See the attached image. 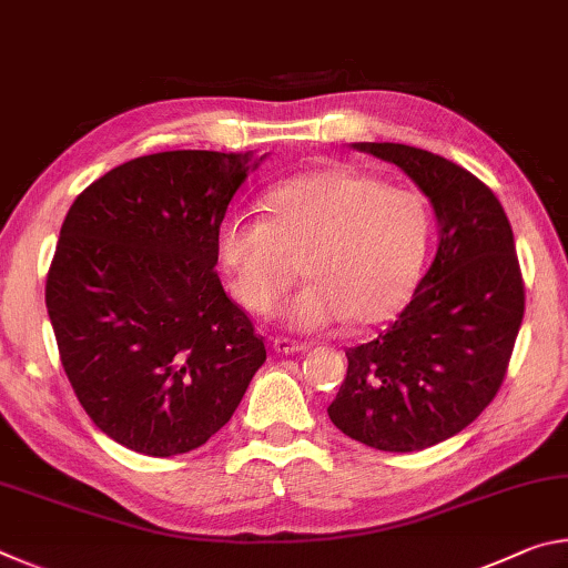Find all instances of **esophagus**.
I'll list each match as a JSON object with an SVG mask.
<instances>
[{
    "label": "esophagus",
    "instance_id": "34e87169",
    "mask_svg": "<svg viewBox=\"0 0 568 568\" xmlns=\"http://www.w3.org/2000/svg\"><path fill=\"white\" fill-rule=\"evenodd\" d=\"M273 348L277 353H303L305 351V343H297V341H291V338H275L273 341Z\"/></svg>",
    "mask_w": 568,
    "mask_h": 568
}]
</instances>
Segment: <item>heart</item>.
<instances>
[{
    "instance_id": "obj_1",
    "label": "heart",
    "mask_w": 568,
    "mask_h": 568,
    "mask_svg": "<svg viewBox=\"0 0 568 568\" xmlns=\"http://www.w3.org/2000/svg\"><path fill=\"white\" fill-rule=\"evenodd\" d=\"M267 217L233 215L217 230V257L240 303L271 313L297 277H311L283 307L295 331L390 321L416 291L434 240V213L413 187H393L353 168H323L277 182Z\"/></svg>"
}]
</instances>
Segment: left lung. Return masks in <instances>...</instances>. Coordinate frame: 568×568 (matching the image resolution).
I'll return each instance as SVG.
<instances>
[{
	"instance_id": "1",
	"label": "left lung",
	"mask_w": 568,
	"mask_h": 568,
	"mask_svg": "<svg viewBox=\"0 0 568 568\" xmlns=\"http://www.w3.org/2000/svg\"><path fill=\"white\" fill-rule=\"evenodd\" d=\"M353 148L416 182L440 240L398 321L345 351L348 373L328 416L365 446L410 454L456 436L494 400L524 321V277L511 223L476 175L398 142Z\"/></svg>"
}]
</instances>
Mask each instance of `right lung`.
<instances>
[{"label":"right lung","instance_id":"add662e5","mask_svg":"<svg viewBox=\"0 0 568 568\" xmlns=\"http://www.w3.org/2000/svg\"><path fill=\"white\" fill-rule=\"evenodd\" d=\"M263 158H134L64 217L47 313L77 400L124 448L165 458L203 446L265 363L263 335L215 271L225 210Z\"/></svg>","mask_w":568,"mask_h":568}]
</instances>
